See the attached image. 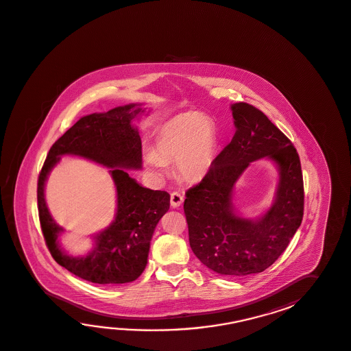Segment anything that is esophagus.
Wrapping results in <instances>:
<instances>
[{
    "label": "esophagus",
    "mask_w": 351,
    "mask_h": 351,
    "mask_svg": "<svg viewBox=\"0 0 351 351\" xmlns=\"http://www.w3.org/2000/svg\"><path fill=\"white\" fill-rule=\"evenodd\" d=\"M184 201V196L179 193V191H173L170 193V204L172 208H179L180 205Z\"/></svg>",
    "instance_id": "34e87169"
}]
</instances>
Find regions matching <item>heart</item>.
Instances as JSON below:
<instances>
[{
    "instance_id": "heart-1",
    "label": "heart",
    "mask_w": 351,
    "mask_h": 351,
    "mask_svg": "<svg viewBox=\"0 0 351 351\" xmlns=\"http://www.w3.org/2000/svg\"><path fill=\"white\" fill-rule=\"evenodd\" d=\"M214 123L205 114L187 112L166 122L156 137V152L147 154V164L162 171L165 161H176L180 176L186 181L204 179L214 165Z\"/></svg>"
}]
</instances>
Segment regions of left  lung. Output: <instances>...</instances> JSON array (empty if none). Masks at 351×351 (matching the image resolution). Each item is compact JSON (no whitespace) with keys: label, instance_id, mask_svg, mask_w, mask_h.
Wrapping results in <instances>:
<instances>
[{"label":"left lung","instance_id":"1","mask_svg":"<svg viewBox=\"0 0 351 351\" xmlns=\"http://www.w3.org/2000/svg\"><path fill=\"white\" fill-rule=\"evenodd\" d=\"M237 131L208 175L185 193L184 211L193 254L210 270L243 278L266 270L285 251L304 215V180L293 143L258 108L232 106ZM267 156L280 166L273 208L250 222L232 213L230 190L248 164Z\"/></svg>","mask_w":351,"mask_h":351}]
</instances>
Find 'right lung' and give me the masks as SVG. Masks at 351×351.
<instances>
[{"label":"right lung","mask_w":351,"mask_h":351,"mask_svg":"<svg viewBox=\"0 0 351 351\" xmlns=\"http://www.w3.org/2000/svg\"><path fill=\"white\" fill-rule=\"evenodd\" d=\"M135 105L112 108L105 114L80 119L51 146L37 180V208L43 239L52 258L66 270L95 284L117 285L136 280L147 264L154 230L170 208V195L140 186L126 169H140L141 138L131 120L140 112ZM72 153L112 167L118 190V213L112 226L97 239L86 258H72L59 249L62 230L51 220L43 196L44 181L58 156Z\"/></svg>","instance_id":"add662e5"}]
</instances>
